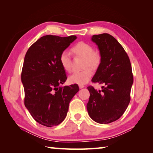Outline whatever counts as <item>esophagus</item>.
Returning a JSON list of instances; mask_svg holds the SVG:
<instances>
[{
  "label": "esophagus",
  "instance_id": "esophagus-1",
  "mask_svg": "<svg viewBox=\"0 0 153 153\" xmlns=\"http://www.w3.org/2000/svg\"><path fill=\"white\" fill-rule=\"evenodd\" d=\"M79 88L80 89H82V88H84V85H79Z\"/></svg>",
  "mask_w": 153,
  "mask_h": 153
}]
</instances>
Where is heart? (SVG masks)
Instances as JSON below:
<instances>
[{
    "label": "heart",
    "instance_id": "heart-1",
    "mask_svg": "<svg viewBox=\"0 0 153 153\" xmlns=\"http://www.w3.org/2000/svg\"><path fill=\"white\" fill-rule=\"evenodd\" d=\"M72 51L76 56L84 59V67L86 68L81 71H75L68 77L71 84L82 85L87 83L92 76V69H97L101 63V55L89 44L80 42L72 48ZM59 61L62 67L66 71L71 69V57L67 51H63L59 57ZM90 67L89 68L88 67Z\"/></svg>",
    "mask_w": 153,
    "mask_h": 153
}]
</instances>
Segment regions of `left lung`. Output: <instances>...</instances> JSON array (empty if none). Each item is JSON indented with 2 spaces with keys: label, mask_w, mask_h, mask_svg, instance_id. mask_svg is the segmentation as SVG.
I'll return each instance as SVG.
<instances>
[{
  "label": "left lung",
  "mask_w": 153,
  "mask_h": 153,
  "mask_svg": "<svg viewBox=\"0 0 153 153\" xmlns=\"http://www.w3.org/2000/svg\"><path fill=\"white\" fill-rule=\"evenodd\" d=\"M98 46L101 63L92 82L102 84V90L88 87L90 98L86 105L88 115L96 122L107 124L117 120L130 101L134 79L130 61L118 41L108 33L92 36Z\"/></svg>",
  "instance_id": "1"
}]
</instances>
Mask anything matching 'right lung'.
<instances>
[{
  "label": "right lung",
  "instance_id": "add662e5",
  "mask_svg": "<svg viewBox=\"0 0 153 153\" xmlns=\"http://www.w3.org/2000/svg\"><path fill=\"white\" fill-rule=\"evenodd\" d=\"M76 38V36L46 35L33 43L25 54L22 72L25 106L42 126L60 124L66 117L72 98L79 91L77 84L61 86L67 76L59 61L61 54Z\"/></svg>",
  "mask_w": 153,
  "mask_h": 153
}]
</instances>
